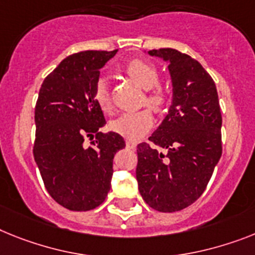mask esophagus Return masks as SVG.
I'll use <instances>...</instances> for the list:
<instances>
[{
    "label": "esophagus",
    "mask_w": 255,
    "mask_h": 255,
    "mask_svg": "<svg viewBox=\"0 0 255 255\" xmlns=\"http://www.w3.org/2000/svg\"><path fill=\"white\" fill-rule=\"evenodd\" d=\"M127 147L128 149H134L136 147V142L132 140H127Z\"/></svg>",
    "instance_id": "obj_1"
}]
</instances>
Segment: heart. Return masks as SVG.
I'll use <instances>...</instances> for the list:
<instances>
[{
  "label": "heart",
  "mask_w": 255,
  "mask_h": 255,
  "mask_svg": "<svg viewBox=\"0 0 255 255\" xmlns=\"http://www.w3.org/2000/svg\"><path fill=\"white\" fill-rule=\"evenodd\" d=\"M124 72L136 84H138L142 89L146 91L144 100L147 106H150L155 111H160L164 108V105L167 102V95L163 89L155 87L159 80L157 68L142 59H132L126 63ZM93 97L102 111L109 113L111 110L110 91H109V84L106 79L101 78L97 81ZM151 126H153V115L146 109L124 113L111 122L113 131L122 134L124 137L131 138V140L140 137L141 134H144L145 132L150 129Z\"/></svg>",
  "instance_id": "1"
}]
</instances>
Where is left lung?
<instances>
[{"label":"left lung","instance_id":"8db88e82","mask_svg":"<svg viewBox=\"0 0 255 255\" xmlns=\"http://www.w3.org/2000/svg\"><path fill=\"white\" fill-rule=\"evenodd\" d=\"M147 54L168 63L172 100L146 144L137 145L138 190L151 209L180 211L204 193L222 155V114L215 83L200 62L171 48Z\"/></svg>","mask_w":255,"mask_h":255}]
</instances>
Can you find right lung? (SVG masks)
Here are the masks:
<instances>
[{"instance_id":"1","label":"right lung","mask_w":255,"mask_h":255,"mask_svg":"<svg viewBox=\"0 0 255 255\" xmlns=\"http://www.w3.org/2000/svg\"><path fill=\"white\" fill-rule=\"evenodd\" d=\"M117 51L70 55L38 92L33 157L49 194L68 210L88 211L104 202L114 155L126 147L117 132H100L106 121L93 97L100 70ZM87 137L95 138L91 147L85 146Z\"/></svg>"}]
</instances>
